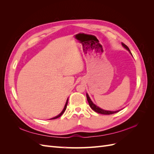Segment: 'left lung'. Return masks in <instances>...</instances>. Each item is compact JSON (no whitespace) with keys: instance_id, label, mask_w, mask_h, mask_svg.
<instances>
[{"instance_id":"1","label":"left lung","mask_w":154,"mask_h":154,"mask_svg":"<svg viewBox=\"0 0 154 154\" xmlns=\"http://www.w3.org/2000/svg\"><path fill=\"white\" fill-rule=\"evenodd\" d=\"M122 45H123V47H124L125 49H127L128 51H130L129 48L127 47V45H126L124 44H123V43H122ZM131 54H132V53H131ZM86 96H87V99L88 104H89V106H91V108L93 110L96 112H97V113H99V114H101L110 115V114H112L117 113V112H118L119 111V110H118V111H109V110H105L101 109L99 108L98 106H97L96 105H94V103H92V101H91V100L90 99L89 96H88V95L87 94H86Z\"/></svg>"}]
</instances>
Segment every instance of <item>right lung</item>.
Wrapping results in <instances>:
<instances>
[{
    "label": "right lung",
    "instance_id": "add662e5",
    "mask_svg": "<svg viewBox=\"0 0 154 154\" xmlns=\"http://www.w3.org/2000/svg\"><path fill=\"white\" fill-rule=\"evenodd\" d=\"M67 103H68V99H67V101H66V105H65V106H64V109H63V110H62V112L61 113H60L58 116H56V117H54V118H52L51 119H57V118H58L59 117H60V116H61L63 114V112H65V110H66V108H67Z\"/></svg>",
    "mask_w": 154,
    "mask_h": 154
}]
</instances>
